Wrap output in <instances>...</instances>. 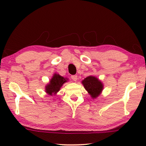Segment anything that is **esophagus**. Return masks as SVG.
<instances>
[{
  "instance_id": "esophagus-1",
  "label": "esophagus",
  "mask_w": 146,
  "mask_h": 146,
  "mask_svg": "<svg viewBox=\"0 0 146 146\" xmlns=\"http://www.w3.org/2000/svg\"><path fill=\"white\" fill-rule=\"evenodd\" d=\"M71 78L73 81H76L77 80V75H72L71 76Z\"/></svg>"
}]
</instances>
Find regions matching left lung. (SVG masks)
Masks as SVG:
<instances>
[{"label": "left lung", "instance_id": "1", "mask_svg": "<svg viewBox=\"0 0 146 146\" xmlns=\"http://www.w3.org/2000/svg\"><path fill=\"white\" fill-rule=\"evenodd\" d=\"M82 84L92 99L97 98L103 91V83L95 76H87L82 81Z\"/></svg>", "mask_w": 146, "mask_h": 146}]
</instances>
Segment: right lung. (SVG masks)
Here are the masks:
<instances>
[{"instance_id": "add662e5", "label": "right lung", "mask_w": 146, "mask_h": 146, "mask_svg": "<svg viewBox=\"0 0 146 146\" xmlns=\"http://www.w3.org/2000/svg\"><path fill=\"white\" fill-rule=\"evenodd\" d=\"M68 78L63 77L58 73H54L52 78L45 86L46 93L49 96L55 95L60 91L64 83L67 82Z\"/></svg>"}]
</instances>
